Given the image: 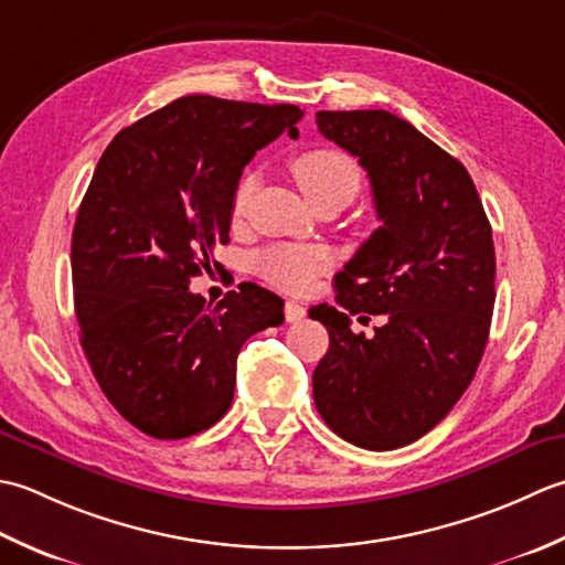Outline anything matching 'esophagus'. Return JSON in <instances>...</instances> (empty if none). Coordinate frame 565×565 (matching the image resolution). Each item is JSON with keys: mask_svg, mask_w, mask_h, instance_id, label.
<instances>
[{"mask_svg": "<svg viewBox=\"0 0 565 565\" xmlns=\"http://www.w3.org/2000/svg\"><path fill=\"white\" fill-rule=\"evenodd\" d=\"M305 315H307V309L299 305V302H285V319L290 321V324H295V321H302L305 319Z\"/></svg>", "mask_w": 565, "mask_h": 565, "instance_id": "1", "label": "esophagus"}]
</instances>
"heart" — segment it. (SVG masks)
Wrapping results in <instances>:
<instances>
[{
  "mask_svg": "<svg viewBox=\"0 0 565 565\" xmlns=\"http://www.w3.org/2000/svg\"><path fill=\"white\" fill-rule=\"evenodd\" d=\"M292 175L312 204L337 202L349 204L361 190L363 172L359 163L339 148H312L292 160ZM256 188V175L244 172L232 198V218L246 214L248 200ZM331 268V253L324 246L278 244L256 256L260 278L285 292H307L321 273Z\"/></svg>",
  "mask_w": 565,
  "mask_h": 565,
  "instance_id": "1",
  "label": "heart"
}]
</instances>
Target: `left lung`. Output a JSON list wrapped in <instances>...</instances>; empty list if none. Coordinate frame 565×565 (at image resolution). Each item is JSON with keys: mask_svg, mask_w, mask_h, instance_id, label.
I'll list each match as a JSON object with an SVG mask.
<instances>
[{"mask_svg": "<svg viewBox=\"0 0 565 565\" xmlns=\"http://www.w3.org/2000/svg\"><path fill=\"white\" fill-rule=\"evenodd\" d=\"M319 134L359 158L377 226L337 275V305L309 317L329 331L315 405L367 451L407 446L439 424L473 380L494 307L492 228L468 170L383 109L317 111ZM385 313L373 338L351 313ZM367 319V317H361Z\"/></svg>", "mask_w": 565, "mask_h": 565, "instance_id": "1", "label": "left lung"}]
</instances>
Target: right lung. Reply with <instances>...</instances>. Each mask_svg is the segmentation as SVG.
I'll use <instances>...</instances> for the list:
<instances>
[{
  "label": "right lung",
  "mask_w": 565,
  "mask_h": 565,
  "mask_svg": "<svg viewBox=\"0 0 565 565\" xmlns=\"http://www.w3.org/2000/svg\"><path fill=\"white\" fill-rule=\"evenodd\" d=\"M302 109L188 95L119 131L102 153L73 228L79 343L102 393L153 439H185L232 407L236 359L285 302L238 285L216 307L190 292L228 244L248 160Z\"/></svg>",
  "instance_id": "right-lung-1"
}]
</instances>
